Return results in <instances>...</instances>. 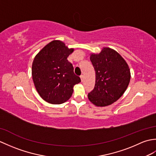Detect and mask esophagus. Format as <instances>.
<instances>
[{"instance_id":"34e87169","label":"esophagus","mask_w":156,"mask_h":156,"mask_svg":"<svg viewBox=\"0 0 156 156\" xmlns=\"http://www.w3.org/2000/svg\"><path fill=\"white\" fill-rule=\"evenodd\" d=\"M80 79H81V81H82V82L83 81V79H84V76H83V75H81V76H80Z\"/></svg>"}]
</instances>
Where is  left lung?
I'll use <instances>...</instances> for the list:
<instances>
[{"instance_id": "left-lung-1", "label": "left lung", "mask_w": 156, "mask_h": 156, "mask_svg": "<svg viewBox=\"0 0 156 156\" xmlns=\"http://www.w3.org/2000/svg\"><path fill=\"white\" fill-rule=\"evenodd\" d=\"M90 61L96 74L94 88L88 94L97 107H106L123 94L130 82L129 66L114 49L104 48L100 54H91Z\"/></svg>"}]
</instances>
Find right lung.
<instances>
[{"mask_svg":"<svg viewBox=\"0 0 156 156\" xmlns=\"http://www.w3.org/2000/svg\"><path fill=\"white\" fill-rule=\"evenodd\" d=\"M74 51L64 42L52 41L36 55L32 64V78L40 97L51 104H62L73 93V88L80 82L74 73L68 57Z\"/></svg>","mask_w":156,"mask_h":156,"instance_id":"1","label":"right lung"}]
</instances>
